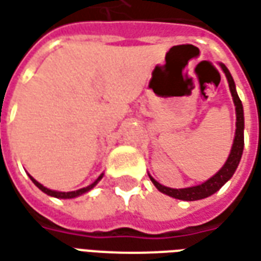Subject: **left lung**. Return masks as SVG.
Here are the masks:
<instances>
[{"label":"left lung","instance_id":"left-lung-1","mask_svg":"<svg viewBox=\"0 0 261 261\" xmlns=\"http://www.w3.org/2000/svg\"><path fill=\"white\" fill-rule=\"evenodd\" d=\"M223 72H225L227 82H229V87H230V93H232L233 101L236 106V136H234V141H233L232 151L230 155L227 158V161L225 162V165L222 167L219 172L216 175H213L211 179H207L206 182L200 184L198 187L184 188V189H172V188H167L161 185L160 182H156L152 176L151 181L152 184L158 188V191H161L162 194L172 196L175 199L182 200H198L207 198L212 194H215L216 191H219L220 188L225 185L226 182L232 178V175L234 174V171L238 168L242 154H243V145H245V136H243V130H245V117H243V106L242 101L239 99L238 93H236V87H234V82L230 72L227 70V67L225 65H220Z\"/></svg>","mask_w":261,"mask_h":261}]
</instances>
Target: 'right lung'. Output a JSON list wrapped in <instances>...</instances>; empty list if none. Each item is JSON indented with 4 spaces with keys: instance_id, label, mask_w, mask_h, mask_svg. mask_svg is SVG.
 Returning <instances> with one entry per match:
<instances>
[{
    "instance_id": "1",
    "label": "right lung",
    "mask_w": 261,
    "mask_h": 261,
    "mask_svg": "<svg viewBox=\"0 0 261 261\" xmlns=\"http://www.w3.org/2000/svg\"><path fill=\"white\" fill-rule=\"evenodd\" d=\"M101 176H103V175H100L99 178H97V181L93 182L92 185H89V187H86V188H82V189H79V191H72V192H58V191H50V189H48V188H45L43 185H41V184H39L38 181H35V179H34L32 176H31V179H32V182L35 184L36 187L41 189L42 192H45V194L50 195V196H55V198L69 199V198H76V196H79V195L85 194V192H87V191H90V189H92V188L94 187V185H96V184H97L100 179H101Z\"/></svg>"
}]
</instances>
